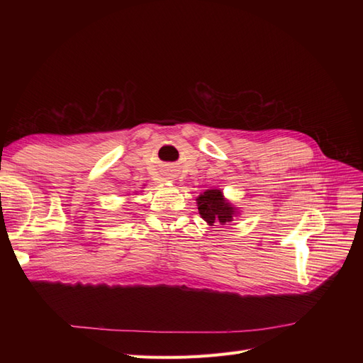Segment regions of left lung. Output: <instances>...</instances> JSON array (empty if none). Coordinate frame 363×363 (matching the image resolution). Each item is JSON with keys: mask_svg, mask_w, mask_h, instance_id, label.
<instances>
[{"mask_svg": "<svg viewBox=\"0 0 363 363\" xmlns=\"http://www.w3.org/2000/svg\"><path fill=\"white\" fill-rule=\"evenodd\" d=\"M199 212L208 225L215 223H230L238 215V208L230 204L219 189H208L196 199Z\"/></svg>", "mask_w": 363, "mask_h": 363, "instance_id": "obj_1", "label": "left lung"}]
</instances>
